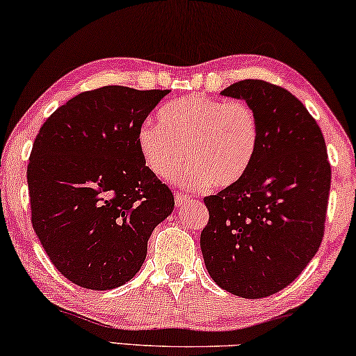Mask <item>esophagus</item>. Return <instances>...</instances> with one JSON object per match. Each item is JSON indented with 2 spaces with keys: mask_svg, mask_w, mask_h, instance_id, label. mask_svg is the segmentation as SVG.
<instances>
[{
  "mask_svg": "<svg viewBox=\"0 0 356 356\" xmlns=\"http://www.w3.org/2000/svg\"><path fill=\"white\" fill-rule=\"evenodd\" d=\"M189 199H191V197L188 194L179 193V191H177V193H175V204H177V207L184 205L186 202H189Z\"/></svg>",
  "mask_w": 356,
  "mask_h": 356,
  "instance_id": "34e87169",
  "label": "esophagus"
}]
</instances>
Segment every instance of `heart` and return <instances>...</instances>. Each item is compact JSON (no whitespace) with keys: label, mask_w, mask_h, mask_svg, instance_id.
Returning <instances> with one entry per match:
<instances>
[{"label":"heart","mask_w":356,"mask_h":356,"mask_svg":"<svg viewBox=\"0 0 356 356\" xmlns=\"http://www.w3.org/2000/svg\"><path fill=\"white\" fill-rule=\"evenodd\" d=\"M261 127L256 109L245 100L202 95L177 98L159 109V122L147 119L136 134L140 154L152 175L172 179L186 159L181 184L189 189L229 188L253 165Z\"/></svg>","instance_id":"1"}]
</instances>
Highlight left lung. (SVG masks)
Wrapping results in <instances>:
<instances>
[{
  "label": "left lung",
  "mask_w": 356,
  "mask_h": 356,
  "mask_svg": "<svg viewBox=\"0 0 356 356\" xmlns=\"http://www.w3.org/2000/svg\"><path fill=\"white\" fill-rule=\"evenodd\" d=\"M221 94L256 109L261 138L248 173L204 199L202 254L218 286L267 298L296 280L320 248L331 165L318 124L291 92L245 79Z\"/></svg>",
  "instance_id": "8db88e82"
}]
</instances>
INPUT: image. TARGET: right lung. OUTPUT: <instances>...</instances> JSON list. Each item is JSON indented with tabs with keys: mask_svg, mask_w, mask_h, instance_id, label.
Masks as SVG:
<instances>
[{
	"mask_svg": "<svg viewBox=\"0 0 356 356\" xmlns=\"http://www.w3.org/2000/svg\"><path fill=\"white\" fill-rule=\"evenodd\" d=\"M168 90L105 86L56 109L30 154L31 224L49 259L87 289H113L143 266L147 240L175 207L136 134Z\"/></svg>",
	"mask_w": 356,
	"mask_h": 356,
	"instance_id": "right-lung-1",
	"label": "right lung"
}]
</instances>
